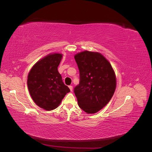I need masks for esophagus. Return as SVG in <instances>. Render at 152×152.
<instances>
[{
	"instance_id": "34e87169",
	"label": "esophagus",
	"mask_w": 152,
	"mask_h": 152,
	"mask_svg": "<svg viewBox=\"0 0 152 152\" xmlns=\"http://www.w3.org/2000/svg\"><path fill=\"white\" fill-rule=\"evenodd\" d=\"M68 87H69V88H70V90L71 91H72V90H73V87H72V86H69Z\"/></svg>"
}]
</instances>
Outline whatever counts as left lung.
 Wrapping results in <instances>:
<instances>
[{"label":"left lung","mask_w":152,"mask_h":152,"mask_svg":"<svg viewBox=\"0 0 152 152\" xmlns=\"http://www.w3.org/2000/svg\"><path fill=\"white\" fill-rule=\"evenodd\" d=\"M79 69V84L74 88L79 107L87 113H95L107 105L117 86L111 64L98 52L84 50L74 56Z\"/></svg>","instance_id":"obj_1"}]
</instances>
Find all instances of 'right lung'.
<instances>
[{
  "label": "right lung",
  "instance_id": "right-lung-1",
  "mask_svg": "<svg viewBox=\"0 0 152 152\" xmlns=\"http://www.w3.org/2000/svg\"><path fill=\"white\" fill-rule=\"evenodd\" d=\"M62 57L60 53L47 55L32 66L28 75L27 85L32 99L47 111L58 107L70 91L58 70Z\"/></svg>",
  "mask_w": 152,
  "mask_h": 152
}]
</instances>
